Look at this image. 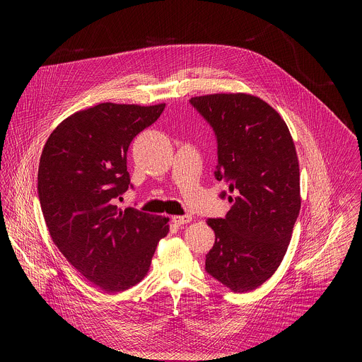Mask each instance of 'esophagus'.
Segmentation results:
<instances>
[{
  "mask_svg": "<svg viewBox=\"0 0 362 362\" xmlns=\"http://www.w3.org/2000/svg\"><path fill=\"white\" fill-rule=\"evenodd\" d=\"M192 220L191 216H174L173 217V223H175L177 226H182V224H187Z\"/></svg>",
  "mask_w": 362,
  "mask_h": 362,
  "instance_id": "obj_1",
  "label": "esophagus"
}]
</instances>
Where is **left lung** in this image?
I'll list each match as a JSON object with an SVG mask.
<instances>
[{
	"label": "left lung",
	"instance_id": "left-lung-1",
	"mask_svg": "<svg viewBox=\"0 0 362 362\" xmlns=\"http://www.w3.org/2000/svg\"><path fill=\"white\" fill-rule=\"evenodd\" d=\"M189 102L216 132L214 174L228 184L233 202L226 218L207 220L216 235L207 273L234 293L255 290L280 266L301 209L293 136L258 96L214 93Z\"/></svg>",
	"mask_w": 362,
	"mask_h": 362
}]
</instances>
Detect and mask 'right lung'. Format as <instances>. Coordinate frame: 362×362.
Masks as SVG:
<instances>
[{
    "label": "right lung",
    "mask_w": 362,
    "mask_h": 362,
    "mask_svg": "<svg viewBox=\"0 0 362 362\" xmlns=\"http://www.w3.org/2000/svg\"><path fill=\"white\" fill-rule=\"evenodd\" d=\"M164 107L108 102L76 111L57 125L42 152L37 191L52 241L105 293L138 284L170 231L168 217L115 205L129 185V144Z\"/></svg>",
    "instance_id": "1"
}]
</instances>
